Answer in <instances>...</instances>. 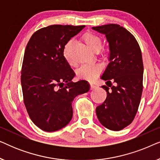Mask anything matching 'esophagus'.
<instances>
[{
	"label": "esophagus",
	"mask_w": 160,
	"mask_h": 160,
	"mask_svg": "<svg viewBox=\"0 0 160 160\" xmlns=\"http://www.w3.org/2000/svg\"><path fill=\"white\" fill-rule=\"evenodd\" d=\"M96 87L95 84H90V89H92H92H96Z\"/></svg>",
	"instance_id": "34e87169"
}]
</instances>
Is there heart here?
Returning <instances> with one entry per match:
<instances>
[{
    "label": "heart",
    "mask_w": 160,
    "mask_h": 160,
    "mask_svg": "<svg viewBox=\"0 0 160 160\" xmlns=\"http://www.w3.org/2000/svg\"><path fill=\"white\" fill-rule=\"evenodd\" d=\"M82 39L85 43L87 45L89 49L93 51H98L101 47L102 41L99 37L95 34L87 32L83 35ZM73 41H68L65 44L63 50V55L67 62L69 65H73V62L71 58V51ZM101 72V67L98 65H83L77 70L76 73L78 77L84 78V79L92 81Z\"/></svg>",
    "instance_id": "obj_1"
}]
</instances>
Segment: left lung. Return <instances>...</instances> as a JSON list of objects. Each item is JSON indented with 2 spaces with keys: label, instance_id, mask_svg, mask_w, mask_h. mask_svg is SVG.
I'll return each instance as SVG.
<instances>
[{
  "label": "left lung",
  "instance_id": "8db88e82",
  "mask_svg": "<svg viewBox=\"0 0 160 160\" xmlns=\"http://www.w3.org/2000/svg\"><path fill=\"white\" fill-rule=\"evenodd\" d=\"M92 29L106 36L109 46L108 64L101 78L107 97L96 108L100 123L111 130H121L133 121L143 91V64L135 37L119 25L109 24ZM111 87V88L109 87Z\"/></svg>",
  "mask_w": 160,
  "mask_h": 160
}]
</instances>
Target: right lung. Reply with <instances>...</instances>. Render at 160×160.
I'll list each match as a JSON object with an SVG mask.
<instances>
[{
	"label": "right lung",
	"mask_w": 160,
	"mask_h": 160,
	"mask_svg": "<svg viewBox=\"0 0 160 160\" xmlns=\"http://www.w3.org/2000/svg\"><path fill=\"white\" fill-rule=\"evenodd\" d=\"M84 27L49 25L34 32L26 47L21 72L24 103L32 122L46 132L66 126L74 98L89 90L87 81L72 82L75 73L63 55L68 41Z\"/></svg>",
	"instance_id": "1"
}]
</instances>
